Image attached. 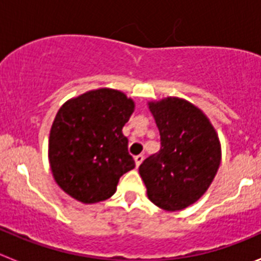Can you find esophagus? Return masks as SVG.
Instances as JSON below:
<instances>
[{
  "label": "esophagus",
  "mask_w": 261,
  "mask_h": 261,
  "mask_svg": "<svg viewBox=\"0 0 261 261\" xmlns=\"http://www.w3.org/2000/svg\"><path fill=\"white\" fill-rule=\"evenodd\" d=\"M135 161H136V166L138 167V166L142 163V161H144V155H142V154H140V155H136Z\"/></svg>",
  "instance_id": "1"
}]
</instances>
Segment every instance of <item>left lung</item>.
<instances>
[{"label":"left lung","mask_w":261,"mask_h":261,"mask_svg":"<svg viewBox=\"0 0 261 261\" xmlns=\"http://www.w3.org/2000/svg\"><path fill=\"white\" fill-rule=\"evenodd\" d=\"M161 135V150L138 171L147 197L165 211H181L206 192L221 163L216 129L200 108L184 99L149 102Z\"/></svg>","instance_id":"1"}]
</instances>
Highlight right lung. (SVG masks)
<instances>
[{
  "mask_svg": "<svg viewBox=\"0 0 261 261\" xmlns=\"http://www.w3.org/2000/svg\"><path fill=\"white\" fill-rule=\"evenodd\" d=\"M135 102L119 90H91L61 106L53 120L48 158L64 192L84 204L110 199L120 176L135 168L123 126Z\"/></svg>",
  "mask_w": 261,
  "mask_h": 261,
  "instance_id": "1",
  "label": "right lung"
}]
</instances>
